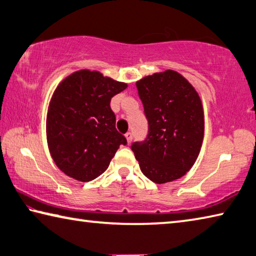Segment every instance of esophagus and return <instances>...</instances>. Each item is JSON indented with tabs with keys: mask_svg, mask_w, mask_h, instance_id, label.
I'll return each mask as SVG.
<instances>
[{
	"mask_svg": "<svg viewBox=\"0 0 256 256\" xmlns=\"http://www.w3.org/2000/svg\"><path fill=\"white\" fill-rule=\"evenodd\" d=\"M125 138H126L128 144H131V142H132V138H133V134H132V132H128L126 134H125Z\"/></svg>",
	"mask_w": 256,
	"mask_h": 256,
	"instance_id": "obj_1",
	"label": "esophagus"
}]
</instances>
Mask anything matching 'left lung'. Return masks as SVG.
Listing matches in <instances>:
<instances>
[{"label":"left lung","mask_w":256,"mask_h":256,"mask_svg":"<svg viewBox=\"0 0 256 256\" xmlns=\"http://www.w3.org/2000/svg\"><path fill=\"white\" fill-rule=\"evenodd\" d=\"M149 131L131 149L141 172L157 184L180 178L196 162L204 136V115L194 86L172 70L136 81Z\"/></svg>","instance_id":"1"}]
</instances>
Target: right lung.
<instances>
[{"mask_svg": "<svg viewBox=\"0 0 256 256\" xmlns=\"http://www.w3.org/2000/svg\"><path fill=\"white\" fill-rule=\"evenodd\" d=\"M128 88L100 72L80 70L66 76L52 96L46 118L47 144L60 170L80 182L105 172L126 138L115 128L110 99Z\"/></svg>", "mask_w": 256, "mask_h": 256, "instance_id": "1", "label": "right lung"}]
</instances>
